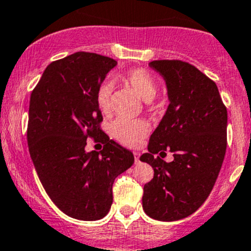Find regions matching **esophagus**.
Wrapping results in <instances>:
<instances>
[{
    "label": "esophagus",
    "mask_w": 251,
    "mask_h": 251,
    "mask_svg": "<svg viewBox=\"0 0 251 251\" xmlns=\"http://www.w3.org/2000/svg\"><path fill=\"white\" fill-rule=\"evenodd\" d=\"M134 158H135V163H139L140 162V153L139 152H134Z\"/></svg>",
    "instance_id": "34e87169"
}]
</instances>
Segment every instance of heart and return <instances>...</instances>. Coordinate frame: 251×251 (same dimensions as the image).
<instances>
[{
	"label": "heart",
	"mask_w": 251,
	"mask_h": 251,
	"mask_svg": "<svg viewBox=\"0 0 251 251\" xmlns=\"http://www.w3.org/2000/svg\"><path fill=\"white\" fill-rule=\"evenodd\" d=\"M121 81L126 86L130 87L145 101H151L157 94L158 84L154 77L144 69H134L121 76ZM112 87L108 83L100 86L97 92V105L101 112L106 113L110 110V99ZM150 128L143 120H129V118H117L111 125V134L121 144L134 147L147 135Z\"/></svg>",
	"instance_id": "heart-1"
}]
</instances>
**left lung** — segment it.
Here are the masks:
<instances>
[{
    "label": "left lung",
    "mask_w": 251,
    "mask_h": 251,
    "mask_svg": "<svg viewBox=\"0 0 251 251\" xmlns=\"http://www.w3.org/2000/svg\"><path fill=\"white\" fill-rule=\"evenodd\" d=\"M163 76L169 106L140 157L153 168L145 183L143 208L150 218L175 221L187 218L205 202L220 173L227 146V110L215 82L181 60L149 64ZM175 153L167 164L155 157Z\"/></svg>",
    "instance_id": "obj_1"
}]
</instances>
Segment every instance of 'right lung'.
Segmentation results:
<instances>
[{
  "label": "right lung",
  "instance_id": "obj_1",
  "mask_svg": "<svg viewBox=\"0 0 251 251\" xmlns=\"http://www.w3.org/2000/svg\"><path fill=\"white\" fill-rule=\"evenodd\" d=\"M117 61L77 51L50 63L30 97L27 145L40 181L70 218L100 220L112 204L116 177L134 156L101 130L97 92ZM101 141L100 152H86V139Z\"/></svg>",
  "mask_w": 251,
  "mask_h": 251
}]
</instances>
